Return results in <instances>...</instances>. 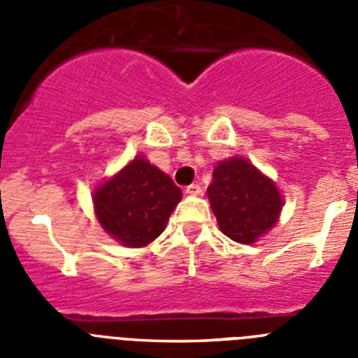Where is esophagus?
<instances>
[{
	"instance_id": "esophagus-1",
	"label": "esophagus",
	"mask_w": 358,
	"mask_h": 358,
	"mask_svg": "<svg viewBox=\"0 0 358 358\" xmlns=\"http://www.w3.org/2000/svg\"><path fill=\"white\" fill-rule=\"evenodd\" d=\"M186 194L188 195H194V197H197V195H202V188L199 185H189V186H186V189H185Z\"/></svg>"
}]
</instances>
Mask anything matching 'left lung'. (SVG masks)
I'll return each instance as SVG.
<instances>
[{
    "label": "left lung",
    "mask_w": 358,
    "mask_h": 358,
    "mask_svg": "<svg viewBox=\"0 0 358 358\" xmlns=\"http://www.w3.org/2000/svg\"><path fill=\"white\" fill-rule=\"evenodd\" d=\"M208 199L220 231L238 243H255L273 229L283 208L276 182L243 157L218 161Z\"/></svg>",
    "instance_id": "1"
}]
</instances>
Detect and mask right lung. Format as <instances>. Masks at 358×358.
I'll use <instances>...</instances> for the list:
<instances>
[{"label": "right lung", "instance_id": "obj_1", "mask_svg": "<svg viewBox=\"0 0 358 358\" xmlns=\"http://www.w3.org/2000/svg\"><path fill=\"white\" fill-rule=\"evenodd\" d=\"M181 197L170 176L138 156L94 189V215L122 245L145 248L163 233Z\"/></svg>", "mask_w": 358, "mask_h": 358}]
</instances>
